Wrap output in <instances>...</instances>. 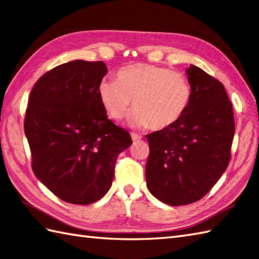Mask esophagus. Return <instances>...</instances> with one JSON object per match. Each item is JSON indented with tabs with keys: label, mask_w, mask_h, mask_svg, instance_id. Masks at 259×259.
<instances>
[{
	"label": "esophagus",
	"mask_w": 259,
	"mask_h": 259,
	"mask_svg": "<svg viewBox=\"0 0 259 259\" xmlns=\"http://www.w3.org/2000/svg\"><path fill=\"white\" fill-rule=\"evenodd\" d=\"M131 138H133L134 141H138V140H140L142 138V137L140 135H137V134L133 133V134H131Z\"/></svg>",
	"instance_id": "34e87169"
}]
</instances>
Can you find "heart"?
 Instances as JSON below:
<instances>
[{"label":"heart","mask_w":259,"mask_h":259,"mask_svg":"<svg viewBox=\"0 0 259 259\" xmlns=\"http://www.w3.org/2000/svg\"><path fill=\"white\" fill-rule=\"evenodd\" d=\"M98 97L109 118L122 119L134 101L131 124L163 130L183 118L190 104L191 87L183 73L149 63H134L118 71L115 82L102 81Z\"/></svg>","instance_id":"b5f03b06"}]
</instances>
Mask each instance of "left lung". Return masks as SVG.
I'll return each mask as SVG.
<instances>
[{"instance_id": "obj_1", "label": "left lung", "mask_w": 259, "mask_h": 259, "mask_svg": "<svg viewBox=\"0 0 259 259\" xmlns=\"http://www.w3.org/2000/svg\"><path fill=\"white\" fill-rule=\"evenodd\" d=\"M191 100L185 114L168 129L147 135V187L170 206L198 201L227 169L235 135L232 102L221 81L202 69L186 70Z\"/></svg>"}]
</instances>
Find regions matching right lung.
I'll return each instance as SVG.
<instances>
[{"mask_svg":"<svg viewBox=\"0 0 259 259\" xmlns=\"http://www.w3.org/2000/svg\"><path fill=\"white\" fill-rule=\"evenodd\" d=\"M102 61L74 60L43 74L27 103L24 133L36 178L65 202L89 205L107 194L120 152L133 144L98 97Z\"/></svg>","mask_w":259,"mask_h":259,"instance_id":"add662e5","label":"right lung"}]
</instances>
